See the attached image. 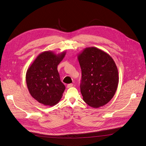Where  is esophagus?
<instances>
[{"instance_id":"34e87169","label":"esophagus","mask_w":146,"mask_h":146,"mask_svg":"<svg viewBox=\"0 0 146 146\" xmlns=\"http://www.w3.org/2000/svg\"><path fill=\"white\" fill-rule=\"evenodd\" d=\"M73 84L72 83H70V84H68V85H67V88H71L73 86Z\"/></svg>"}]
</instances>
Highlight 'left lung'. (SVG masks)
<instances>
[{
  "mask_svg": "<svg viewBox=\"0 0 146 146\" xmlns=\"http://www.w3.org/2000/svg\"><path fill=\"white\" fill-rule=\"evenodd\" d=\"M77 58L82 69L80 91L83 100L93 108L108 104L119 83L118 70L113 59L95 47L84 48Z\"/></svg>",
  "mask_w": 146,
  "mask_h": 146,
  "instance_id": "left-lung-1",
  "label": "left lung"
}]
</instances>
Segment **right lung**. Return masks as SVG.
<instances>
[{"mask_svg":"<svg viewBox=\"0 0 146 146\" xmlns=\"http://www.w3.org/2000/svg\"><path fill=\"white\" fill-rule=\"evenodd\" d=\"M66 52L56 54L45 51L39 54L26 73V83L30 95L46 106L56 105L62 98L65 86L61 82L57 66Z\"/></svg>","mask_w":146,"mask_h":146,"instance_id":"1","label":"right lung"}]
</instances>
